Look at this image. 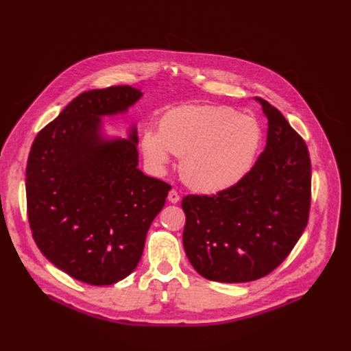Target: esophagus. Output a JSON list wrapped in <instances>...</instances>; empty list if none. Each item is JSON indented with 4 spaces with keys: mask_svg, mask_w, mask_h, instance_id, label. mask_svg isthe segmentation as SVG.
I'll use <instances>...</instances> for the list:
<instances>
[{
    "mask_svg": "<svg viewBox=\"0 0 351 351\" xmlns=\"http://www.w3.org/2000/svg\"><path fill=\"white\" fill-rule=\"evenodd\" d=\"M169 202H170L171 204H176V203L180 202V195H178V193H177L176 190H171V191L169 193Z\"/></svg>",
    "mask_w": 351,
    "mask_h": 351,
    "instance_id": "1",
    "label": "esophagus"
}]
</instances>
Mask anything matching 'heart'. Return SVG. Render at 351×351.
Listing matches in <instances>:
<instances>
[{
  "label": "heart",
  "mask_w": 351,
  "mask_h": 351,
  "mask_svg": "<svg viewBox=\"0 0 351 351\" xmlns=\"http://www.w3.org/2000/svg\"><path fill=\"white\" fill-rule=\"evenodd\" d=\"M263 143V128L252 115L227 106H181L165 112L158 131L145 130L141 149L161 173L170 153L181 157L180 171L202 193H221L244 178Z\"/></svg>",
  "instance_id": "heart-1"
}]
</instances>
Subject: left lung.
<instances>
[{
  "label": "left lung",
  "mask_w": 351,
  "mask_h": 351,
  "mask_svg": "<svg viewBox=\"0 0 351 351\" xmlns=\"http://www.w3.org/2000/svg\"><path fill=\"white\" fill-rule=\"evenodd\" d=\"M269 119L267 144L244 178L217 195H187L182 245L194 270L219 282L271 273L307 226L311 164L304 140L276 107L257 98Z\"/></svg>",
  "instance_id": "left-lung-1"
}]
</instances>
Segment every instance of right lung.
Returning <instances> with one entry per match:
<instances>
[{"label": "right lung", "instance_id": "obj_1", "mask_svg": "<svg viewBox=\"0 0 351 351\" xmlns=\"http://www.w3.org/2000/svg\"><path fill=\"white\" fill-rule=\"evenodd\" d=\"M141 90L80 94L32 143L25 171L32 237L60 270L93 286L130 276L171 186L138 169L136 124L107 134L104 117L127 114Z\"/></svg>", "mask_w": 351, "mask_h": 351}]
</instances>
